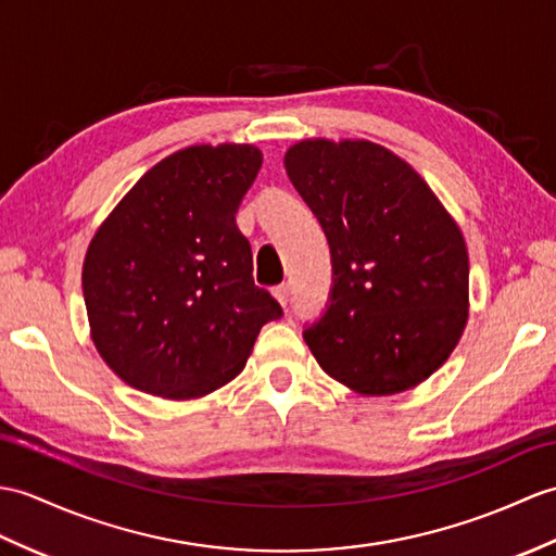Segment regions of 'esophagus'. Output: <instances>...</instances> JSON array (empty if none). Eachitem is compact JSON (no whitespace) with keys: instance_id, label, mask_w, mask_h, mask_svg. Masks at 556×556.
Masks as SVG:
<instances>
[{"instance_id":"obj_1","label":"esophagus","mask_w":556,"mask_h":556,"mask_svg":"<svg viewBox=\"0 0 556 556\" xmlns=\"http://www.w3.org/2000/svg\"><path fill=\"white\" fill-rule=\"evenodd\" d=\"M273 293H275V299L279 301L281 307L289 305V287H287V283H279V287L273 289Z\"/></svg>"}]
</instances>
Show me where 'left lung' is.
Returning a JSON list of instances; mask_svg holds the SVG:
<instances>
[{
  "instance_id": "left-lung-1",
  "label": "left lung",
  "mask_w": 556,
  "mask_h": 556,
  "mask_svg": "<svg viewBox=\"0 0 556 556\" xmlns=\"http://www.w3.org/2000/svg\"><path fill=\"white\" fill-rule=\"evenodd\" d=\"M325 229L333 287L305 343L359 395L415 389L469 319V253L455 217L407 161L367 139H303L283 156Z\"/></svg>"
}]
</instances>
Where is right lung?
I'll return each instance as SVG.
<instances>
[{
  "label": "right lung",
  "instance_id": "right-lung-1",
  "mask_svg": "<svg viewBox=\"0 0 556 556\" xmlns=\"http://www.w3.org/2000/svg\"><path fill=\"white\" fill-rule=\"evenodd\" d=\"M253 144L175 151L139 177L89 241L83 293L99 355L137 391L203 397L247 365L279 303L253 283L237 211Z\"/></svg>",
  "mask_w": 556,
  "mask_h": 556
}]
</instances>
